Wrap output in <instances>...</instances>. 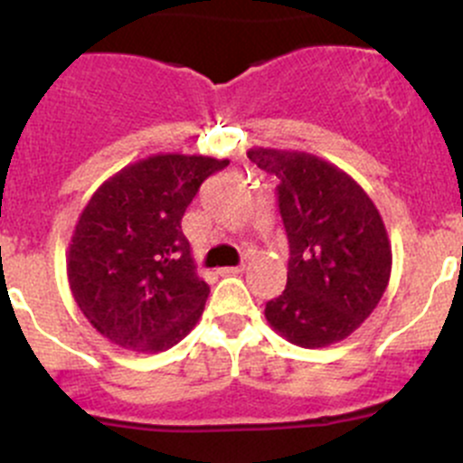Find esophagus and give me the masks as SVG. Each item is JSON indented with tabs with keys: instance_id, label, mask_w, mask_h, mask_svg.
<instances>
[{
	"instance_id": "34e87169",
	"label": "esophagus",
	"mask_w": 463,
	"mask_h": 463,
	"mask_svg": "<svg viewBox=\"0 0 463 463\" xmlns=\"http://www.w3.org/2000/svg\"><path fill=\"white\" fill-rule=\"evenodd\" d=\"M246 266L244 264H240V266H226V269H219V273L222 275H237V273H241V270H244Z\"/></svg>"
}]
</instances>
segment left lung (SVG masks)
<instances>
[{
    "instance_id": "obj_1",
    "label": "left lung",
    "mask_w": 463,
    "mask_h": 463,
    "mask_svg": "<svg viewBox=\"0 0 463 463\" xmlns=\"http://www.w3.org/2000/svg\"><path fill=\"white\" fill-rule=\"evenodd\" d=\"M249 158L275 175L288 240L282 296L264 316L298 347L347 338L370 318L392 273L385 223L365 190L340 167L307 152L253 147Z\"/></svg>"
}]
</instances>
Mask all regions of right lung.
<instances>
[{
    "mask_svg": "<svg viewBox=\"0 0 463 463\" xmlns=\"http://www.w3.org/2000/svg\"><path fill=\"white\" fill-rule=\"evenodd\" d=\"M228 158L154 154L89 199L67 253L73 300L107 340L138 354L175 347L203 314L210 287L181 231L199 185Z\"/></svg>",
    "mask_w": 463,
    "mask_h": 463,
    "instance_id": "1",
    "label": "right lung"
}]
</instances>
